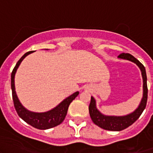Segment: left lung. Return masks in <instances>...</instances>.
I'll use <instances>...</instances> for the list:
<instances>
[{
	"instance_id": "1",
	"label": "left lung",
	"mask_w": 153,
	"mask_h": 153,
	"mask_svg": "<svg viewBox=\"0 0 153 153\" xmlns=\"http://www.w3.org/2000/svg\"><path fill=\"white\" fill-rule=\"evenodd\" d=\"M121 59L128 60L135 63L141 69L143 78V98L141 99L138 107L132 113L124 116H114V115H105L101 113L96 107V101L93 97H91V101L89 106V112L91 119L93 123L102 129L110 131H121L129 127L130 125L137 121L144 110L147 101V84H146V69L143 65L138 60L129 53H121L118 55Z\"/></svg>"
}]
</instances>
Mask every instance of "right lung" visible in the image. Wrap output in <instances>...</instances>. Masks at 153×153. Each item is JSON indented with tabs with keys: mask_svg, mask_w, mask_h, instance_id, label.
Instances as JSON below:
<instances>
[{
	"mask_svg": "<svg viewBox=\"0 0 153 153\" xmlns=\"http://www.w3.org/2000/svg\"><path fill=\"white\" fill-rule=\"evenodd\" d=\"M33 51L27 52L24 54L21 59L18 61L13 69L11 75V87L12 92V99H13L14 106L15 110L18 114L20 118H22L25 122L29 124L33 127L38 129H47L55 127L64 121L66 115H67L68 108L70 103L78 96L79 92H75L70 96L67 97L62 102L60 103L58 106H55L51 110L45 112H34L29 111L21 104L17 96L15 88V75L18 67L21 64V61L24 59L26 56L32 53Z\"/></svg>",
	"mask_w": 153,
	"mask_h": 153,
	"instance_id": "right-lung-1",
	"label": "right lung"
}]
</instances>
